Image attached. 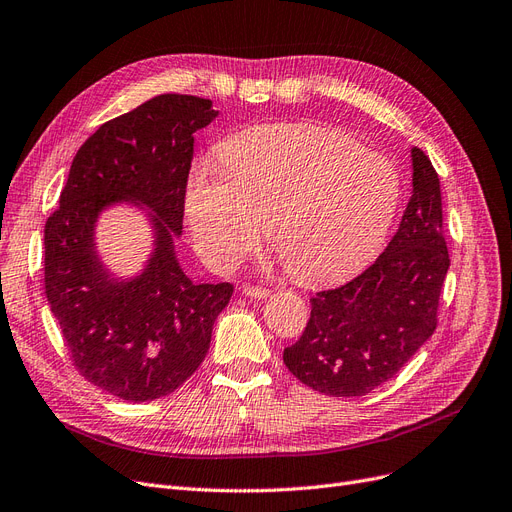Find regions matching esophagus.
<instances>
[{"mask_svg": "<svg viewBox=\"0 0 512 512\" xmlns=\"http://www.w3.org/2000/svg\"><path fill=\"white\" fill-rule=\"evenodd\" d=\"M242 293H244L246 297H255V299H266V297L272 295L270 289L257 287V285H244V287H242Z\"/></svg>", "mask_w": 512, "mask_h": 512, "instance_id": "esophagus-1", "label": "esophagus"}]
</instances>
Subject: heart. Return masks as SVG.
<instances>
[{
	"instance_id": "b5f03b06",
	"label": "heart",
	"mask_w": 512,
	"mask_h": 512,
	"mask_svg": "<svg viewBox=\"0 0 512 512\" xmlns=\"http://www.w3.org/2000/svg\"><path fill=\"white\" fill-rule=\"evenodd\" d=\"M221 168L198 162L185 211L202 259L234 268L266 221L268 242L301 282L346 278L382 249L399 211L396 166L339 130L259 126L219 147Z\"/></svg>"
}]
</instances>
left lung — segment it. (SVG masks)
Wrapping results in <instances>:
<instances>
[{
	"label": "left lung",
	"instance_id": "obj_1",
	"mask_svg": "<svg viewBox=\"0 0 512 512\" xmlns=\"http://www.w3.org/2000/svg\"><path fill=\"white\" fill-rule=\"evenodd\" d=\"M413 192L386 251L346 285L318 291L310 320L282 361L301 384L363 396L388 382L437 329L449 270L441 185L430 158L411 149Z\"/></svg>",
	"mask_w": 512,
	"mask_h": 512
}]
</instances>
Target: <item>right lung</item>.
<instances>
[{
	"mask_svg": "<svg viewBox=\"0 0 512 512\" xmlns=\"http://www.w3.org/2000/svg\"><path fill=\"white\" fill-rule=\"evenodd\" d=\"M213 101L160 94L99 126L75 154L56 211L44 227V285L75 369L90 384L145 403L175 392L211 346L234 287L194 285L175 255L194 158V132L211 124ZM147 205L155 253L130 281L111 279L93 227L111 203Z\"/></svg>",
	"mask_w": 512,
	"mask_h": 512,
	"instance_id": "obj_1",
	"label": "right lung"
}]
</instances>
